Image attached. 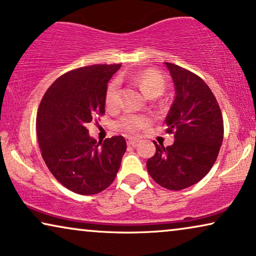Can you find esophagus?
<instances>
[{
    "instance_id": "esophagus-1",
    "label": "esophagus",
    "mask_w": 256,
    "mask_h": 256,
    "mask_svg": "<svg viewBox=\"0 0 256 256\" xmlns=\"http://www.w3.org/2000/svg\"><path fill=\"white\" fill-rule=\"evenodd\" d=\"M138 138H127V144L128 146H136V144H138Z\"/></svg>"
}]
</instances>
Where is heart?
<instances>
[{"mask_svg":"<svg viewBox=\"0 0 256 256\" xmlns=\"http://www.w3.org/2000/svg\"><path fill=\"white\" fill-rule=\"evenodd\" d=\"M132 80L138 84L143 93L150 98L162 96L166 87L164 76L154 70H144V71L135 73L132 76ZM118 102H120V82L115 79L107 87L106 94H104V104L107 108L114 110L118 106ZM148 124L149 118L146 115L126 114L118 118L116 127L127 134H135Z\"/></svg>","mask_w":256,"mask_h":256,"instance_id":"obj_1","label":"heart"}]
</instances>
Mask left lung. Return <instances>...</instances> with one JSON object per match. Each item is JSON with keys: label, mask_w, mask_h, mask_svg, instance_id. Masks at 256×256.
I'll use <instances>...</instances> for the list:
<instances>
[{"label": "left lung", "mask_w": 256, "mask_h": 256, "mask_svg": "<svg viewBox=\"0 0 256 256\" xmlns=\"http://www.w3.org/2000/svg\"><path fill=\"white\" fill-rule=\"evenodd\" d=\"M176 87V98L166 118L172 146H158L146 160L154 180L180 191L202 180L214 164L224 138V120L214 94L200 76L166 62Z\"/></svg>", "instance_id": "1"}]
</instances>
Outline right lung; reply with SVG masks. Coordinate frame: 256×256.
Returning a JSON list of instances; mask_svg holds the SVG:
<instances>
[{
  "instance_id": "add662e5",
  "label": "right lung",
  "mask_w": 256,
  "mask_h": 256,
  "mask_svg": "<svg viewBox=\"0 0 256 256\" xmlns=\"http://www.w3.org/2000/svg\"><path fill=\"white\" fill-rule=\"evenodd\" d=\"M121 64H96L68 71L45 92L37 112L42 157L62 185L79 194L104 191L116 177L127 149L124 136L98 143L87 124L104 114L108 82Z\"/></svg>"
}]
</instances>
